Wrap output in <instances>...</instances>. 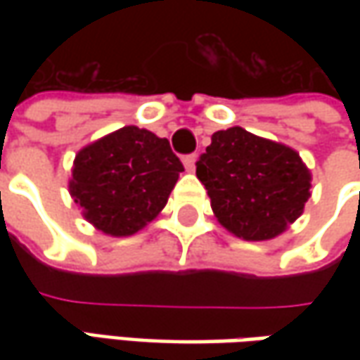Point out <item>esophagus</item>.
I'll return each mask as SVG.
<instances>
[{
	"mask_svg": "<svg viewBox=\"0 0 360 360\" xmlns=\"http://www.w3.org/2000/svg\"><path fill=\"white\" fill-rule=\"evenodd\" d=\"M196 160H198V156L196 154H188V156H184V168H186L188 172H194V168H196Z\"/></svg>",
	"mask_w": 360,
	"mask_h": 360,
	"instance_id": "1",
	"label": "esophagus"
}]
</instances>
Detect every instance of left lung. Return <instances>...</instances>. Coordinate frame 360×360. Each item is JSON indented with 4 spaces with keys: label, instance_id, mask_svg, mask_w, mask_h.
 <instances>
[{
    "label": "left lung",
    "instance_id": "1",
    "mask_svg": "<svg viewBox=\"0 0 360 360\" xmlns=\"http://www.w3.org/2000/svg\"><path fill=\"white\" fill-rule=\"evenodd\" d=\"M196 176L218 222L244 240L283 234L311 196V172L298 152L238 126L212 134Z\"/></svg>",
    "mask_w": 360,
    "mask_h": 360
}]
</instances>
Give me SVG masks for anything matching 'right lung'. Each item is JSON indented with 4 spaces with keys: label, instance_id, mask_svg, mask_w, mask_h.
I'll use <instances>...</instances> for the list:
<instances>
[{
    "label": "right lung",
    "instance_id": "add662e5",
    "mask_svg": "<svg viewBox=\"0 0 360 360\" xmlns=\"http://www.w3.org/2000/svg\"><path fill=\"white\" fill-rule=\"evenodd\" d=\"M182 170L166 138L124 126L77 152L70 194L96 229L131 236L162 212Z\"/></svg>",
    "mask_w": 360,
    "mask_h": 360
}]
</instances>
